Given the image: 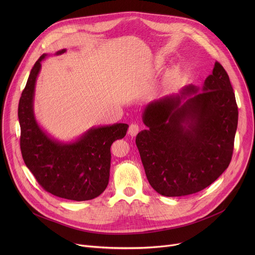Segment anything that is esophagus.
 Here are the masks:
<instances>
[{"mask_svg": "<svg viewBox=\"0 0 255 255\" xmlns=\"http://www.w3.org/2000/svg\"><path fill=\"white\" fill-rule=\"evenodd\" d=\"M140 128H141V126H140L139 124H137V123H133V124H131V125L129 126L128 134H129L130 136L134 137V136H136V135H137V133L140 131Z\"/></svg>", "mask_w": 255, "mask_h": 255, "instance_id": "34e87169", "label": "esophagus"}]
</instances>
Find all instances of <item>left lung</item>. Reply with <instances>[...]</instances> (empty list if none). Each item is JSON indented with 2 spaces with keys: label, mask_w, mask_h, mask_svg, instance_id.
I'll return each instance as SVG.
<instances>
[{
  "label": "left lung",
  "mask_w": 255,
  "mask_h": 255,
  "mask_svg": "<svg viewBox=\"0 0 255 255\" xmlns=\"http://www.w3.org/2000/svg\"><path fill=\"white\" fill-rule=\"evenodd\" d=\"M142 119L148 129L138 133L136 145L149 184L158 194L198 193L228 167L238 107L227 72L218 61L203 88L190 85L179 95L149 103Z\"/></svg>",
  "instance_id": "1"
}]
</instances>
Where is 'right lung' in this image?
Listing matches in <instances>:
<instances>
[{
	"label": "right lung",
	"instance_id": "add662e5",
	"mask_svg": "<svg viewBox=\"0 0 255 255\" xmlns=\"http://www.w3.org/2000/svg\"><path fill=\"white\" fill-rule=\"evenodd\" d=\"M61 49L56 54L64 53ZM43 54L32 67L22 92L18 117L20 148L26 166L48 193L71 201H88L100 196L110 176L111 145L126 135L128 125L117 123L93 127L75 142L62 143L49 137L34 117L36 79Z\"/></svg>",
	"mask_w": 255,
	"mask_h": 255
}]
</instances>
